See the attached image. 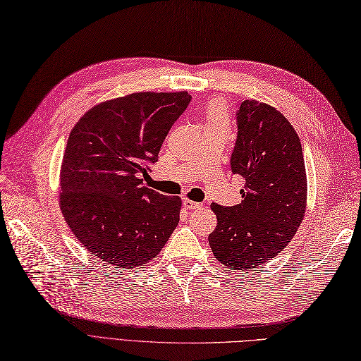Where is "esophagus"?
<instances>
[{"instance_id": "esophagus-1", "label": "esophagus", "mask_w": 361, "mask_h": 361, "mask_svg": "<svg viewBox=\"0 0 361 361\" xmlns=\"http://www.w3.org/2000/svg\"><path fill=\"white\" fill-rule=\"evenodd\" d=\"M183 205H184V208H188V210H197V208H202V204L190 201V200H188V197L183 200Z\"/></svg>"}]
</instances>
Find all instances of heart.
Segmentation results:
<instances>
[{
    "label": "heart",
    "instance_id": "b5f03b06",
    "mask_svg": "<svg viewBox=\"0 0 361 361\" xmlns=\"http://www.w3.org/2000/svg\"><path fill=\"white\" fill-rule=\"evenodd\" d=\"M207 120L208 121H226V109L224 106V103L214 100L208 104Z\"/></svg>",
    "mask_w": 361,
    "mask_h": 361
}]
</instances>
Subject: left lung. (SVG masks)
<instances>
[{"label":"left lung","mask_w":361,"mask_h":361,"mask_svg":"<svg viewBox=\"0 0 361 361\" xmlns=\"http://www.w3.org/2000/svg\"><path fill=\"white\" fill-rule=\"evenodd\" d=\"M238 133L232 173L244 178L241 204H212L217 217L208 243L225 269L258 270L277 257L303 222L307 181L301 142L276 108L244 100L237 111Z\"/></svg>","instance_id":"left-lung-1"}]
</instances>
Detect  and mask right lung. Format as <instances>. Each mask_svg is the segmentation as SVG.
I'll list each match as a JSON object with an SVG mask.
<instances>
[{"instance_id":"add662e5","label":"right lung","mask_w":361,"mask_h":361,"mask_svg":"<svg viewBox=\"0 0 361 361\" xmlns=\"http://www.w3.org/2000/svg\"><path fill=\"white\" fill-rule=\"evenodd\" d=\"M190 100L188 91H142L103 102L67 139L61 213L82 246L117 269L153 259L178 225L180 196L145 188L142 177Z\"/></svg>"}]
</instances>
